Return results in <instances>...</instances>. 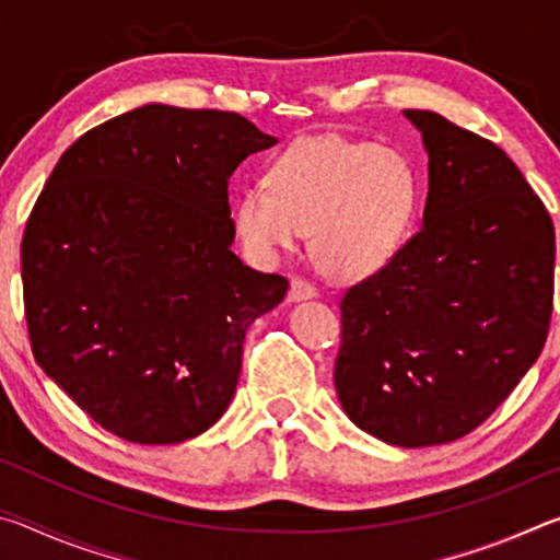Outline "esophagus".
Here are the masks:
<instances>
[{
  "label": "esophagus",
  "mask_w": 560,
  "mask_h": 560,
  "mask_svg": "<svg viewBox=\"0 0 560 560\" xmlns=\"http://www.w3.org/2000/svg\"><path fill=\"white\" fill-rule=\"evenodd\" d=\"M316 287L306 279H291V289H289V301H303V299H314L316 296Z\"/></svg>",
  "instance_id": "34e87169"
}]
</instances>
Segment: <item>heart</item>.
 <instances>
[{
  "label": "heart",
  "instance_id": "obj_1",
  "mask_svg": "<svg viewBox=\"0 0 560 560\" xmlns=\"http://www.w3.org/2000/svg\"><path fill=\"white\" fill-rule=\"evenodd\" d=\"M267 183L246 185L234 202V230L259 261L293 252L311 230L320 269L368 277L395 257L415 220L407 160L363 140L301 138L273 160Z\"/></svg>",
  "mask_w": 560,
  "mask_h": 560
}]
</instances>
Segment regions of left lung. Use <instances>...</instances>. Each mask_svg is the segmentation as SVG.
I'll list each match as a JSON object with an SVG mask.
<instances>
[{
	"label": "left lung",
	"instance_id": "8db88e82",
	"mask_svg": "<svg viewBox=\"0 0 560 560\" xmlns=\"http://www.w3.org/2000/svg\"><path fill=\"white\" fill-rule=\"evenodd\" d=\"M428 150L422 226L340 301L334 383L360 430L397 447L479 428L541 355L556 234L504 150L405 110Z\"/></svg>",
	"mask_w": 560,
	"mask_h": 560
}]
</instances>
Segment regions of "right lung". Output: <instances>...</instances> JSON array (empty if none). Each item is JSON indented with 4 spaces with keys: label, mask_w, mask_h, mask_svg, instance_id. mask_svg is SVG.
<instances>
[{
    "label": "right lung",
    "mask_w": 560,
    "mask_h": 560,
    "mask_svg": "<svg viewBox=\"0 0 560 560\" xmlns=\"http://www.w3.org/2000/svg\"><path fill=\"white\" fill-rule=\"evenodd\" d=\"M277 145L240 113L148 103L75 140L22 240L36 363L103 430L192 440L230 407L289 281L232 252L230 177Z\"/></svg>",
    "instance_id": "add662e5"
}]
</instances>
